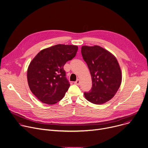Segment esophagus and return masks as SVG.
Returning a JSON list of instances; mask_svg holds the SVG:
<instances>
[{"label": "esophagus", "mask_w": 148, "mask_h": 148, "mask_svg": "<svg viewBox=\"0 0 148 148\" xmlns=\"http://www.w3.org/2000/svg\"><path fill=\"white\" fill-rule=\"evenodd\" d=\"M74 83H75V84H77V85H79V83H80V80H79V79H77L76 80V82H75Z\"/></svg>", "instance_id": "34e87169"}]
</instances>
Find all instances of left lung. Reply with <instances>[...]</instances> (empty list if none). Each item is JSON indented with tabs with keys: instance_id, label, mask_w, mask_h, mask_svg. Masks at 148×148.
Wrapping results in <instances>:
<instances>
[{
	"instance_id": "left-lung-1",
	"label": "left lung",
	"mask_w": 148,
	"mask_h": 148,
	"mask_svg": "<svg viewBox=\"0 0 148 148\" xmlns=\"http://www.w3.org/2000/svg\"><path fill=\"white\" fill-rule=\"evenodd\" d=\"M82 54L92 79V88L84 92V96L93 104H104L114 96L121 85L122 74L119 64L110 52L98 45L82 46Z\"/></svg>"
}]
</instances>
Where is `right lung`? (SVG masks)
I'll use <instances>...</instances> for the list:
<instances>
[{"label": "right lung", "instance_id": "right-lung-1", "mask_svg": "<svg viewBox=\"0 0 148 148\" xmlns=\"http://www.w3.org/2000/svg\"><path fill=\"white\" fill-rule=\"evenodd\" d=\"M77 45L58 44L40 51L30 62L27 71L29 88L43 103L53 104L64 96L70 85L64 65L76 55Z\"/></svg>", "mask_w": 148, "mask_h": 148}]
</instances>
